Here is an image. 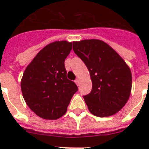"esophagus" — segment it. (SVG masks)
Segmentation results:
<instances>
[{
	"mask_svg": "<svg viewBox=\"0 0 149 149\" xmlns=\"http://www.w3.org/2000/svg\"><path fill=\"white\" fill-rule=\"evenodd\" d=\"M79 82H80V80H79V79H78V78H77V79L75 80V83H76V84H77V85H79Z\"/></svg>",
	"mask_w": 149,
	"mask_h": 149,
	"instance_id": "1",
	"label": "esophagus"
}]
</instances>
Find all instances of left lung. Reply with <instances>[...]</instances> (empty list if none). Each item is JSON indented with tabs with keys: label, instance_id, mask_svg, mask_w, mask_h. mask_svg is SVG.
I'll list each match as a JSON object with an SVG mask.
<instances>
[{
	"label": "left lung",
	"instance_id": "obj_1",
	"mask_svg": "<svg viewBox=\"0 0 149 149\" xmlns=\"http://www.w3.org/2000/svg\"><path fill=\"white\" fill-rule=\"evenodd\" d=\"M73 51L88 69L92 91L84 96L90 112L109 117L120 111L129 99L132 72L119 54L99 39L73 42Z\"/></svg>",
	"mask_w": 149,
	"mask_h": 149
}]
</instances>
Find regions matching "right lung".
<instances>
[{
	"label": "right lung",
	"mask_w": 149,
	"mask_h": 149,
	"mask_svg": "<svg viewBox=\"0 0 149 149\" xmlns=\"http://www.w3.org/2000/svg\"><path fill=\"white\" fill-rule=\"evenodd\" d=\"M72 42L56 41L40 50L24 70L21 81L22 95L38 117L56 120L67 111L78 87L66 77L64 62Z\"/></svg>",
	"instance_id": "add662e5"
}]
</instances>
